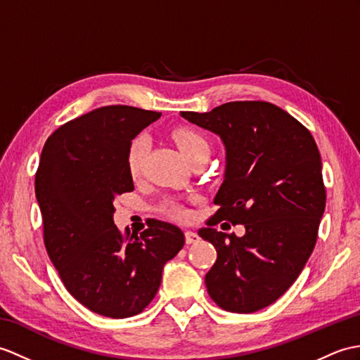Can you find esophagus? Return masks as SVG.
<instances>
[{
	"instance_id": "obj_1",
	"label": "esophagus",
	"mask_w": 360,
	"mask_h": 360,
	"mask_svg": "<svg viewBox=\"0 0 360 360\" xmlns=\"http://www.w3.org/2000/svg\"><path fill=\"white\" fill-rule=\"evenodd\" d=\"M198 240H199V235H198V233L191 231V230H187V231H186V242H187V244H196Z\"/></svg>"
}]
</instances>
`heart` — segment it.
Instances as JSON below:
<instances>
[{
	"label": "heart",
	"mask_w": 360,
	"mask_h": 360,
	"mask_svg": "<svg viewBox=\"0 0 360 360\" xmlns=\"http://www.w3.org/2000/svg\"><path fill=\"white\" fill-rule=\"evenodd\" d=\"M174 141H176V146L179 152L187 158L190 153H193L195 150L200 147H208L207 141L199 135V133L190 130V129H179L174 131ZM147 150V141L146 138H136L131 142L127 155V165H129V173L131 178H138L142 172V164H144V156ZM167 213L174 216V218H184L186 216V210L178 204H169L167 205Z\"/></svg>",
	"instance_id": "heart-1"
}]
</instances>
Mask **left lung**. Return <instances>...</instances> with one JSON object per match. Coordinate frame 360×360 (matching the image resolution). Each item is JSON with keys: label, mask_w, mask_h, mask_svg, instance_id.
<instances>
[{"label": "left lung", "mask_w": 360, "mask_h": 360, "mask_svg": "<svg viewBox=\"0 0 360 360\" xmlns=\"http://www.w3.org/2000/svg\"><path fill=\"white\" fill-rule=\"evenodd\" d=\"M218 135L224 181L210 219L244 224L245 235L200 229L218 259L205 274L210 297L231 313H255L291 287L310 257L325 210L322 161L302 124L265 101H235L212 112H181Z\"/></svg>", "instance_id": "1"}]
</instances>
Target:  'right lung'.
Segmentation results:
<instances>
[{"label":"right lung","instance_id":"1","mask_svg":"<svg viewBox=\"0 0 360 360\" xmlns=\"http://www.w3.org/2000/svg\"><path fill=\"white\" fill-rule=\"evenodd\" d=\"M160 116L105 105L65 122L46 141L35 176L50 261L78 302L113 319L152 302L164 265L186 242L179 227L164 221L127 239L113 222L115 199L135 188L131 139Z\"/></svg>","mask_w":360,"mask_h":360}]
</instances>
